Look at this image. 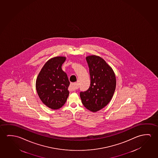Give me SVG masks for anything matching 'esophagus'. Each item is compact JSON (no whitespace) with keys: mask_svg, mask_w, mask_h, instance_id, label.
Segmentation results:
<instances>
[{"mask_svg":"<svg viewBox=\"0 0 158 158\" xmlns=\"http://www.w3.org/2000/svg\"><path fill=\"white\" fill-rule=\"evenodd\" d=\"M70 89L72 90H77L78 89V84L77 83H71L70 85Z\"/></svg>","mask_w":158,"mask_h":158,"instance_id":"1","label":"esophagus"}]
</instances>
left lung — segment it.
Returning <instances> with one entry per match:
<instances>
[{
  "label": "left lung",
  "mask_w": 158,
  "mask_h": 158,
  "mask_svg": "<svg viewBox=\"0 0 158 158\" xmlns=\"http://www.w3.org/2000/svg\"><path fill=\"white\" fill-rule=\"evenodd\" d=\"M89 68L91 83L89 89L80 92L84 107L96 112L110 101L116 88V78L112 68L99 56L86 57Z\"/></svg>",
  "instance_id": "obj_1"
}]
</instances>
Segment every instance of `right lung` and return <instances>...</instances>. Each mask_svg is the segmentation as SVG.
<instances>
[{"label":"right lung","mask_w":158,"mask_h":158,"mask_svg":"<svg viewBox=\"0 0 158 158\" xmlns=\"http://www.w3.org/2000/svg\"><path fill=\"white\" fill-rule=\"evenodd\" d=\"M66 57L57 56L47 61L38 75L36 90L40 99L47 107L52 109L60 108L69 96V81L62 69Z\"/></svg>","instance_id":"add662e5"}]
</instances>
